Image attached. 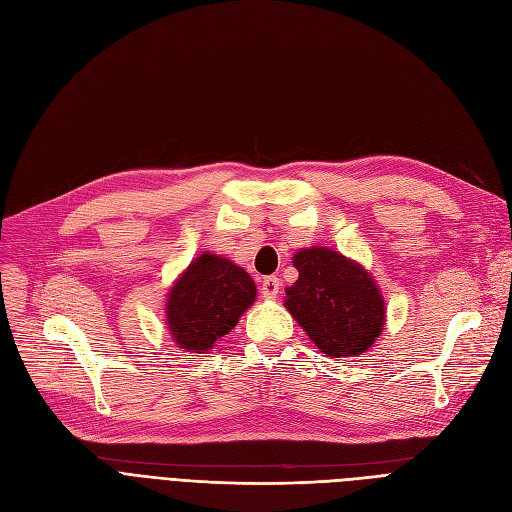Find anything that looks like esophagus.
<instances>
[{
  "label": "esophagus",
  "mask_w": 512,
  "mask_h": 512,
  "mask_svg": "<svg viewBox=\"0 0 512 512\" xmlns=\"http://www.w3.org/2000/svg\"><path fill=\"white\" fill-rule=\"evenodd\" d=\"M279 288H281V281L271 275V277H264L260 292H262L264 298H275L279 294Z\"/></svg>",
  "instance_id": "obj_1"
}]
</instances>
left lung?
I'll return each mask as SVG.
<instances>
[{"label": "left lung", "instance_id": "left-lung-1", "mask_svg": "<svg viewBox=\"0 0 512 512\" xmlns=\"http://www.w3.org/2000/svg\"><path fill=\"white\" fill-rule=\"evenodd\" d=\"M298 279L286 290V309L315 347L330 358L362 356L385 324V303L362 264L330 248L296 252Z\"/></svg>", "mask_w": 512, "mask_h": 512}]
</instances>
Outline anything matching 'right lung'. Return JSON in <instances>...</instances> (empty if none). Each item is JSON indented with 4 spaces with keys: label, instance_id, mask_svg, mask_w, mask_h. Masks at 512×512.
<instances>
[{
    "label": "right lung",
    "instance_id": "1",
    "mask_svg": "<svg viewBox=\"0 0 512 512\" xmlns=\"http://www.w3.org/2000/svg\"><path fill=\"white\" fill-rule=\"evenodd\" d=\"M254 301V279L228 258L205 252L169 290L167 328L180 349L205 354Z\"/></svg>",
    "mask_w": 512,
    "mask_h": 512
}]
</instances>
